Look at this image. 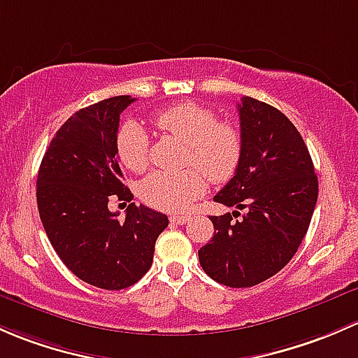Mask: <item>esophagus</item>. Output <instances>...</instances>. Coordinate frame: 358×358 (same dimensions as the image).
Returning a JSON list of instances; mask_svg holds the SVG:
<instances>
[{
    "label": "esophagus",
    "instance_id": "34e87169",
    "mask_svg": "<svg viewBox=\"0 0 358 358\" xmlns=\"http://www.w3.org/2000/svg\"><path fill=\"white\" fill-rule=\"evenodd\" d=\"M191 219V215H184V213H174V215H171V222L172 224H186L187 220Z\"/></svg>",
    "mask_w": 358,
    "mask_h": 358
}]
</instances>
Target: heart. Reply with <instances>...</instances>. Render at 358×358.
<instances>
[{
  "instance_id": "obj_1",
  "label": "heart",
  "mask_w": 358,
  "mask_h": 358,
  "mask_svg": "<svg viewBox=\"0 0 358 358\" xmlns=\"http://www.w3.org/2000/svg\"><path fill=\"white\" fill-rule=\"evenodd\" d=\"M153 122L164 134L186 145L184 164L194 167L152 172L139 184V196L145 203L165 212H180L203 194V173L213 182L233 178L243 155V136L234 124L219 122L215 112L198 103L160 110L153 115ZM117 152L132 172L146 171L152 141L145 127L134 120L125 122L117 136Z\"/></svg>"
}]
</instances>
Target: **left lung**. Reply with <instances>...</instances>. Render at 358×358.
Returning <instances> with one entry per match:
<instances>
[{
	"mask_svg": "<svg viewBox=\"0 0 358 358\" xmlns=\"http://www.w3.org/2000/svg\"><path fill=\"white\" fill-rule=\"evenodd\" d=\"M238 112L241 162L213 200L247 213L239 221L231 213L210 217L215 233L198 257L213 281L250 288L294 257L310 226L319 182L307 145L285 113L250 96Z\"/></svg>",
	"mask_w": 358,
	"mask_h": 358,
	"instance_id": "obj_1",
	"label": "left lung"
}]
</instances>
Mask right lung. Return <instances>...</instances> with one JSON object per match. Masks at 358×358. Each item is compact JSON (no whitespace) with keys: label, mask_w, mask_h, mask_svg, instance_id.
<instances>
[{"label":"right lung","mask_w":358,"mask_h":358,"mask_svg":"<svg viewBox=\"0 0 358 358\" xmlns=\"http://www.w3.org/2000/svg\"><path fill=\"white\" fill-rule=\"evenodd\" d=\"M134 98L113 96L80 108L51 139L38 172V208L48 239L84 282L124 289L153 264L167 215L129 203L125 219L110 212L112 198L131 201L122 182L117 131Z\"/></svg>","instance_id":"right-lung-1"}]
</instances>
